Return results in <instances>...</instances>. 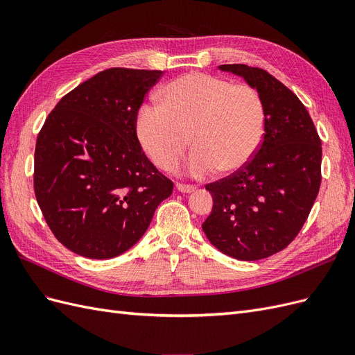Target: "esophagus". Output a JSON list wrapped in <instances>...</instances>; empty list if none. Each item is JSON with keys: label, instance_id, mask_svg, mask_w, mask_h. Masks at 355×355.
<instances>
[{"label": "esophagus", "instance_id": "1", "mask_svg": "<svg viewBox=\"0 0 355 355\" xmlns=\"http://www.w3.org/2000/svg\"><path fill=\"white\" fill-rule=\"evenodd\" d=\"M176 189H178L179 192H184V194H191V192L196 191V187L185 185V184H176Z\"/></svg>", "mask_w": 355, "mask_h": 355}]
</instances>
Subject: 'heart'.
Returning <instances> with one entry per match:
<instances>
[{
	"instance_id": "heart-1",
	"label": "heart",
	"mask_w": 355,
	"mask_h": 355,
	"mask_svg": "<svg viewBox=\"0 0 355 355\" xmlns=\"http://www.w3.org/2000/svg\"><path fill=\"white\" fill-rule=\"evenodd\" d=\"M163 105H145L137 115V136L148 157L170 170L196 146L188 159L191 176L225 173L250 163L263 142L265 105L250 85L192 72L166 85Z\"/></svg>"
}]
</instances>
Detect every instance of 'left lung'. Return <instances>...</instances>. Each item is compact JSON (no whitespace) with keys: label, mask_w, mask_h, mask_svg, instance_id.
I'll use <instances>...</instances> for the list:
<instances>
[{"label":"left lung","mask_w":355,"mask_h":355,"mask_svg":"<svg viewBox=\"0 0 355 355\" xmlns=\"http://www.w3.org/2000/svg\"><path fill=\"white\" fill-rule=\"evenodd\" d=\"M265 105L266 128L249 164L206 185L213 197L202 231L222 253L259 261L282 252L302 230L321 184V141L297 96L265 69L234 63Z\"/></svg>","instance_id":"left-lung-1"}]
</instances>
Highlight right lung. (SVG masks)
<instances>
[{
  "mask_svg": "<svg viewBox=\"0 0 355 355\" xmlns=\"http://www.w3.org/2000/svg\"><path fill=\"white\" fill-rule=\"evenodd\" d=\"M163 71L111 68L63 96L37 137L34 191L55 237L90 259L141 240L173 182L136 135L145 94Z\"/></svg>",
  "mask_w": 355,
  "mask_h": 355,
  "instance_id": "1",
  "label": "right lung"
}]
</instances>
